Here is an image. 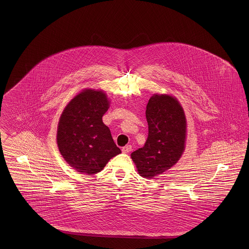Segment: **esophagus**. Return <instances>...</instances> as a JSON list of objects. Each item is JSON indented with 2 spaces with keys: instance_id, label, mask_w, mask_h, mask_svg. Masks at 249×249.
Instances as JSON below:
<instances>
[{
  "instance_id": "obj_1",
  "label": "esophagus",
  "mask_w": 249,
  "mask_h": 249,
  "mask_svg": "<svg viewBox=\"0 0 249 249\" xmlns=\"http://www.w3.org/2000/svg\"><path fill=\"white\" fill-rule=\"evenodd\" d=\"M131 151V145L128 144V145H125L124 147H122V152L123 153H129Z\"/></svg>"
}]
</instances>
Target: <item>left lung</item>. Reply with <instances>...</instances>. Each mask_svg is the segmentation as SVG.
<instances>
[{
  "mask_svg": "<svg viewBox=\"0 0 249 249\" xmlns=\"http://www.w3.org/2000/svg\"><path fill=\"white\" fill-rule=\"evenodd\" d=\"M148 137L142 148L131 153L139 175L153 178L175 165L185 149L187 123L178 100L155 94L145 110Z\"/></svg>",
  "mask_w": 249,
  "mask_h": 249,
  "instance_id": "1",
  "label": "left lung"
}]
</instances>
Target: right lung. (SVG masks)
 I'll list each match as a JSON object with an SVG mask.
<instances>
[{
  "label": "right lung",
  "mask_w": 249,
  "mask_h": 249,
  "mask_svg": "<svg viewBox=\"0 0 249 249\" xmlns=\"http://www.w3.org/2000/svg\"><path fill=\"white\" fill-rule=\"evenodd\" d=\"M108 108L103 91L86 89L71 100L60 116L57 132L59 152L79 173L97 174L110 159L121 153L102 119Z\"/></svg>",
  "instance_id": "1"
}]
</instances>
